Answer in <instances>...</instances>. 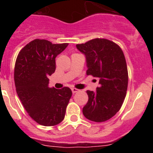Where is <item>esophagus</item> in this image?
Instances as JSON below:
<instances>
[{"label": "esophagus", "instance_id": "34e87169", "mask_svg": "<svg viewBox=\"0 0 153 153\" xmlns=\"http://www.w3.org/2000/svg\"><path fill=\"white\" fill-rule=\"evenodd\" d=\"M71 90H72L73 93H77V92L79 91L78 89H76V88H72V89H71Z\"/></svg>", "mask_w": 153, "mask_h": 153}]
</instances>
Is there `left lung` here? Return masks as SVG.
I'll list each match as a JSON object with an SVG mask.
<instances>
[{
    "instance_id": "8db88e82",
    "label": "left lung",
    "mask_w": 153,
    "mask_h": 153,
    "mask_svg": "<svg viewBox=\"0 0 153 153\" xmlns=\"http://www.w3.org/2000/svg\"><path fill=\"white\" fill-rule=\"evenodd\" d=\"M76 48L86 56V75L100 79L95 92L86 91L89 100L83 113L93 122H105L117 114L126 95L128 70L124 53L120 46L106 39H93L76 44Z\"/></svg>"
}]
</instances>
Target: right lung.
<instances>
[{"label": "right lung", "instance_id": "right-lung-1", "mask_svg": "<svg viewBox=\"0 0 153 153\" xmlns=\"http://www.w3.org/2000/svg\"><path fill=\"white\" fill-rule=\"evenodd\" d=\"M67 46L36 39L20 51L16 60L14 83L17 95L30 117L42 126L61 123L72 96L69 87L57 90L48 86V76L56 70L55 58Z\"/></svg>", "mask_w": 153, "mask_h": 153}]
</instances>
